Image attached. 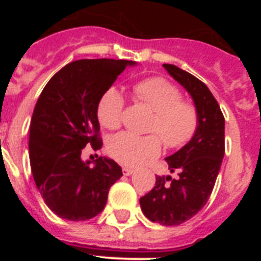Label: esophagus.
<instances>
[{
	"label": "esophagus",
	"instance_id": "1",
	"mask_svg": "<svg viewBox=\"0 0 261 261\" xmlns=\"http://www.w3.org/2000/svg\"><path fill=\"white\" fill-rule=\"evenodd\" d=\"M133 172H135V170L130 167H123V174L126 175V176H129V175H132Z\"/></svg>",
	"mask_w": 261,
	"mask_h": 261
}]
</instances>
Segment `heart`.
<instances>
[{"label":"heart","mask_w":261,"mask_h":261,"mask_svg":"<svg viewBox=\"0 0 261 261\" xmlns=\"http://www.w3.org/2000/svg\"><path fill=\"white\" fill-rule=\"evenodd\" d=\"M140 102L154 111L149 130L156 135L137 136L129 132L115 135L108 142V153L125 166H138L161 153L163 142L170 149H179L191 141L199 128L197 108L181 99L180 90L161 77L146 78L133 87ZM124 98L119 90L108 89L98 102L96 115L103 126L119 128L123 121Z\"/></svg>","instance_id":"obj_1"}]
</instances>
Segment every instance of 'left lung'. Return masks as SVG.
I'll return each instance as SVG.
<instances>
[{
	"instance_id": "left-lung-1",
	"label": "left lung",
	"mask_w": 261,
	"mask_h": 261,
	"mask_svg": "<svg viewBox=\"0 0 261 261\" xmlns=\"http://www.w3.org/2000/svg\"><path fill=\"white\" fill-rule=\"evenodd\" d=\"M168 74L191 94L199 112V128L180 150L167 156L171 176H156L153 190L140 199L145 216L163 226L191 220L208 202L225 155V117L208 86L188 71L163 64Z\"/></svg>"
}]
</instances>
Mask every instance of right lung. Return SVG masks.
Segmentation results:
<instances>
[{
    "instance_id": "add662e5",
    "label": "right lung",
    "mask_w": 261,
    "mask_h": 261,
    "mask_svg": "<svg viewBox=\"0 0 261 261\" xmlns=\"http://www.w3.org/2000/svg\"><path fill=\"white\" fill-rule=\"evenodd\" d=\"M136 62L78 60L65 65L41 91L30 128V163L48 208L64 220L86 221L105 209L111 186L123 176L112 159L95 166L81 159L82 149L102 147L96 107L117 75Z\"/></svg>"
}]
</instances>
